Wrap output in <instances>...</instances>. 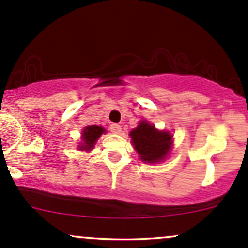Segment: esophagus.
<instances>
[{
    "instance_id": "34e87169",
    "label": "esophagus",
    "mask_w": 248,
    "mask_h": 248,
    "mask_svg": "<svg viewBox=\"0 0 248 248\" xmlns=\"http://www.w3.org/2000/svg\"><path fill=\"white\" fill-rule=\"evenodd\" d=\"M110 131H111L112 133H120V132H121V126L117 124H110Z\"/></svg>"
}]
</instances>
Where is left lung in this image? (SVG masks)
<instances>
[{
    "label": "left lung",
    "mask_w": 248,
    "mask_h": 248,
    "mask_svg": "<svg viewBox=\"0 0 248 248\" xmlns=\"http://www.w3.org/2000/svg\"><path fill=\"white\" fill-rule=\"evenodd\" d=\"M136 151L144 162L156 163L166 158L170 150L171 134L157 131L149 122L141 121L136 129L129 133Z\"/></svg>",
    "instance_id": "left-lung-1"
}]
</instances>
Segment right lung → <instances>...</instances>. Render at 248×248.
I'll list each match as a JSON object with an SVG mask.
<instances>
[{
    "instance_id": "obj_1",
    "label": "right lung",
    "mask_w": 248,
    "mask_h": 248,
    "mask_svg": "<svg viewBox=\"0 0 248 248\" xmlns=\"http://www.w3.org/2000/svg\"><path fill=\"white\" fill-rule=\"evenodd\" d=\"M106 132V129L102 128L99 126H89L84 129L82 132V146H79V149H81V151H90L92 147L94 146V142L96 140L102 136V134Z\"/></svg>"
}]
</instances>
